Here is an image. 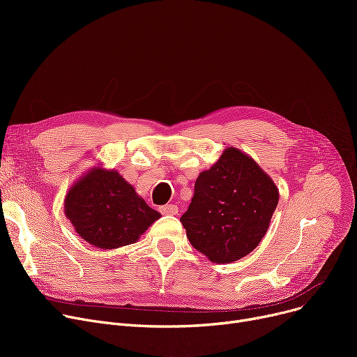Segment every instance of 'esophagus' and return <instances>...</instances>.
<instances>
[{"label": "esophagus", "instance_id": "1", "mask_svg": "<svg viewBox=\"0 0 357 357\" xmlns=\"http://www.w3.org/2000/svg\"><path fill=\"white\" fill-rule=\"evenodd\" d=\"M159 211L165 215H176L178 214V207L174 204H169V205H163V207H160Z\"/></svg>", "mask_w": 357, "mask_h": 357}]
</instances>
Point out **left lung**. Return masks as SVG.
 I'll return each mask as SVG.
<instances>
[{
  "instance_id": "left-lung-1",
  "label": "left lung",
  "mask_w": 357,
  "mask_h": 357,
  "mask_svg": "<svg viewBox=\"0 0 357 357\" xmlns=\"http://www.w3.org/2000/svg\"><path fill=\"white\" fill-rule=\"evenodd\" d=\"M278 201L272 178L253 158L230 146L198 175L181 222L198 252L214 264H230L257 248Z\"/></svg>"
}]
</instances>
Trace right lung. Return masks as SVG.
Instances as JSON below:
<instances>
[{
  "label": "right lung",
  "instance_id": "1",
  "mask_svg": "<svg viewBox=\"0 0 357 357\" xmlns=\"http://www.w3.org/2000/svg\"><path fill=\"white\" fill-rule=\"evenodd\" d=\"M63 208L79 237L102 250L133 245L162 217L119 171L100 165L70 186Z\"/></svg>",
  "mask_w": 357,
  "mask_h": 357
}]
</instances>
